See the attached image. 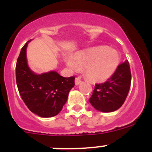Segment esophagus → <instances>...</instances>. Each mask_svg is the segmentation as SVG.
I'll use <instances>...</instances> for the list:
<instances>
[{
  "label": "esophagus",
  "mask_w": 152,
  "mask_h": 152,
  "mask_svg": "<svg viewBox=\"0 0 152 152\" xmlns=\"http://www.w3.org/2000/svg\"><path fill=\"white\" fill-rule=\"evenodd\" d=\"M81 83V79H80V77H77L75 78V84L76 85H78Z\"/></svg>",
  "instance_id": "esophagus-1"
}]
</instances>
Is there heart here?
Returning a JSON list of instances; mask_svg holds the SVG:
<instances>
[{
    "instance_id": "1",
    "label": "heart",
    "mask_w": 152,
    "mask_h": 152,
    "mask_svg": "<svg viewBox=\"0 0 152 152\" xmlns=\"http://www.w3.org/2000/svg\"><path fill=\"white\" fill-rule=\"evenodd\" d=\"M119 64V56L114 49L99 46L87 49L75 55L74 59H68L72 69L85 68L87 77L93 81H105L112 76Z\"/></svg>"
}]
</instances>
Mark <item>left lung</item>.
I'll return each mask as SVG.
<instances>
[{
  "mask_svg": "<svg viewBox=\"0 0 152 152\" xmlns=\"http://www.w3.org/2000/svg\"><path fill=\"white\" fill-rule=\"evenodd\" d=\"M131 71L128 60L119 64L113 75L102 84H96L89 99L91 105L101 112L110 113L121 107L131 85Z\"/></svg>",
  "mask_w": 152,
  "mask_h": 152,
  "instance_id": "8db88e82",
  "label": "left lung"
}]
</instances>
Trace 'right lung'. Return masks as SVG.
<instances>
[{
	"label": "right lung",
	"instance_id": "obj_1",
	"mask_svg": "<svg viewBox=\"0 0 152 152\" xmlns=\"http://www.w3.org/2000/svg\"><path fill=\"white\" fill-rule=\"evenodd\" d=\"M27 45L26 42L21 49L16 64L19 93L31 112L41 117H52L62 110L69 91L75 86V77H62L56 72L33 73L26 61Z\"/></svg>",
	"mask_w": 152,
	"mask_h": 152
}]
</instances>
